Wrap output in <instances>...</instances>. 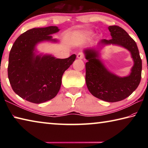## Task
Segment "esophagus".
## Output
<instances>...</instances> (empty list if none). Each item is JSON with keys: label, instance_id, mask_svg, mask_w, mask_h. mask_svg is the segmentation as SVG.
<instances>
[{"label": "esophagus", "instance_id": "34e87169", "mask_svg": "<svg viewBox=\"0 0 148 148\" xmlns=\"http://www.w3.org/2000/svg\"><path fill=\"white\" fill-rule=\"evenodd\" d=\"M84 54L82 53H79L77 55V58L79 59H82L84 58Z\"/></svg>", "mask_w": 148, "mask_h": 148}]
</instances>
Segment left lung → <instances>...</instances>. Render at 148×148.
Here are the masks:
<instances>
[{
  "label": "left lung",
  "mask_w": 148,
  "mask_h": 148,
  "mask_svg": "<svg viewBox=\"0 0 148 148\" xmlns=\"http://www.w3.org/2000/svg\"><path fill=\"white\" fill-rule=\"evenodd\" d=\"M112 39H103L97 44V47L84 50L86 59V82L89 92L102 101L115 102L130 96L140 84L142 74V60L136 42L121 27L109 26ZM116 45L130 51L134 61L131 73L121 77L110 72L100 59L99 49L106 45Z\"/></svg>",
  "instance_id": "obj_1"
}]
</instances>
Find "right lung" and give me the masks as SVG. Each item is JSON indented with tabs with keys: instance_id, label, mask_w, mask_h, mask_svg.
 Listing matches in <instances>:
<instances>
[{
	"instance_id": "right-lung-1",
	"label": "right lung",
	"mask_w": 148,
	"mask_h": 148,
	"mask_svg": "<svg viewBox=\"0 0 148 148\" xmlns=\"http://www.w3.org/2000/svg\"><path fill=\"white\" fill-rule=\"evenodd\" d=\"M56 26L33 28L20 35L9 54L8 76L12 89L22 99L40 104L53 99L59 91L63 73L76 59L72 55L57 59L49 54H37V44L57 43L51 34L59 31Z\"/></svg>"
}]
</instances>
